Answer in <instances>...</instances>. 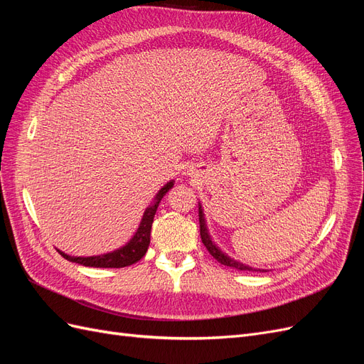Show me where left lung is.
Wrapping results in <instances>:
<instances>
[{"instance_id": "1", "label": "left lung", "mask_w": 364, "mask_h": 364, "mask_svg": "<svg viewBox=\"0 0 364 364\" xmlns=\"http://www.w3.org/2000/svg\"><path fill=\"white\" fill-rule=\"evenodd\" d=\"M199 223H200V238H202V243L205 245V247L208 249V252L211 253V255L220 262L223 264V266H228V267H234V269H238V270H247V272H261L258 269H252L249 266H245V264H241L232 258H229L228 255H225V253L220 250L213 241H211V237H209L208 234V229H206V225H205V218H203V213L202 209L199 208ZM264 272V270H262Z\"/></svg>"}]
</instances>
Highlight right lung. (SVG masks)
I'll use <instances>...</instances> for the list:
<instances>
[{
	"instance_id": "obj_1",
	"label": "right lung",
	"mask_w": 364,
	"mask_h": 364,
	"mask_svg": "<svg viewBox=\"0 0 364 364\" xmlns=\"http://www.w3.org/2000/svg\"><path fill=\"white\" fill-rule=\"evenodd\" d=\"M173 181L168 182L164 188L159 190L158 196H156V203L147 208L144 215H142L141 225L136 230V234L134 235L129 243L121 247L118 250H114L111 253H106V255H98V257H70L67 253H63L59 250L60 255L68 259L71 262H77L82 264V266L86 267H103V269H121V267H127L132 266V264L138 262L142 257L146 255V252L149 249L150 245V230H151V223H153V217L156 214L158 205L161 202L162 197L168 193V190L173 188Z\"/></svg>"
}]
</instances>
